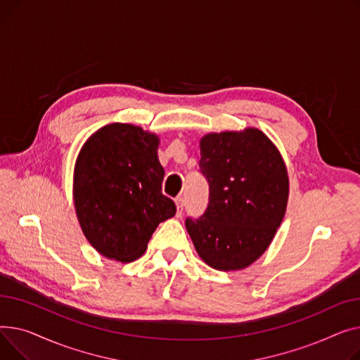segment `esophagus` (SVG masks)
Masks as SVG:
<instances>
[{
  "mask_svg": "<svg viewBox=\"0 0 360 360\" xmlns=\"http://www.w3.org/2000/svg\"><path fill=\"white\" fill-rule=\"evenodd\" d=\"M176 205H177V217H181L183 214V207H184V199L181 196H179L176 199Z\"/></svg>",
  "mask_w": 360,
  "mask_h": 360,
  "instance_id": "1",
  "label": "esophagus"
}]
</instances>
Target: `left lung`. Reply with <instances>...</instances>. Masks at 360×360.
<instances>
[{
    "mask_svg": "<svg viewBox=\"0 0 360 360\" xmlns=\"http://www.w3.org/2000/svg\"><path fill=\"white\" fill-rule=\"evenodd\" d=\"M199 172L209 203L202 217L186 219L188 236L210 267L244 269L266 251L285 217V162L262 131L248 128L203 136Z\"/></svg>",
    "mask_w": 360,
    "mask_h": 360,
    "instance_id": "obj_1",
    "label": "left lung"
}]
</instances>
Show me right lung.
Here are the masks:
<instances>
[{
  "label": "right lung",
  "instance_id": "obj_1",
  "mask_svg": "<svg viewBox=\"0 0 360 360\" xmlns=\"http://www.w3.org/2000/svg\"><path fill=\"white\" fill-rule=\"evenodd\" d=\"M158 138L138 126L112 123L84 143L75 162L74 203L84 236L100 255L139 259L160 222L176 215L162 195Z\"/></svg>",
  "mask_w": 360,
  "mask_h": 360
}]
</instances>
